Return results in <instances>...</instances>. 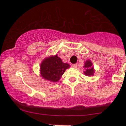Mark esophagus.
<instances>
[{
	"label": "esophagus",
	"instance_id": "esophagus-1",
	"mask_svg": "<svg viewBox=\"0 0 126 126\" xmlns=\"http://www.w3.org/2000/svg\"><path fill=\"white\" fill-rule=\"evenodd\" d=\"M72 67H73L74 68H77V64H72Z\"/></svg>",
	"mask_w": 126,
	"mask_h": 126
}]
</instances>
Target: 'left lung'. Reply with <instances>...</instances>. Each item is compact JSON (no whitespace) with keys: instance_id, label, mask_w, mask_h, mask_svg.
<instances>
[{"instance_id":"8db88e82","label":"left lung","mask_w":126,"mask_h":126,"mask_svg":"<svg viewBox=\"0 0 126 126\" xmlns=\"http://www.w3.org/2000/svg\"><path fill=\"white\" fill-rule=\"evenodd\" d=\"M92 63L90 60H88L85 63L84 67L85 68L86 71L84 72V74L86 76H93L94 72V68L92 66Z\"/></svg>"}]
</instances>
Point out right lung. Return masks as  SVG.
Wrapping results in <instances>:
<instances>
[{"label": "right lung", "mask_w": 126, "mask_h": 126, "mask_svg": "<svg viewBox=\"0 0 126 126\" xmlns=\"http://www.w3.org/2000/svg\"><path fill=\"white\" fill-rule=\"evenodd\" d=\"M69 68L68 63H63L57 55L44 60L40 66L41 74L47 80L57 82L66 69Z\"/></svg>", "instance_id": "obj_1"}]
</instances>
